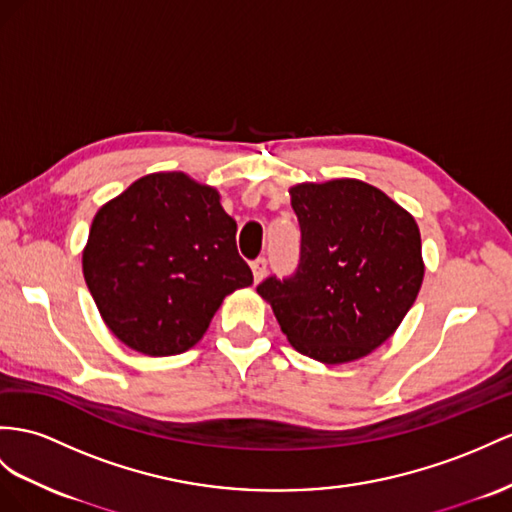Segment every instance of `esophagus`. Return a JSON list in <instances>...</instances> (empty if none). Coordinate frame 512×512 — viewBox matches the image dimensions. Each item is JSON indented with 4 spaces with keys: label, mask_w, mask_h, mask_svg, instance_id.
Instances as JSON below:
<instances>
[{
    "label": "esophagus",
    "mask_w": 512,
    "mask_h": 512,
    "mask_svg": "<svg viewBox=\"0 0 512 512\" xmlns=\"http://www.w3.org/2000/svg\"><path fill=\"white\" fill-rule=\"evenodd\" d=\"M251 270H253V277H255V281L259 283L261 279L266 277V272H268V261L264 259V257H257L253 264H251Z\"/></svg>",
    "instance_id": "1"
}]
</instances>
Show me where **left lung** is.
<instances>
[{"label":"left lung","instance_id":"8db88e82","mask_svg":"<svg viewBox=\"0 0 512 512\" xmlns=\"http://www.w3.org/2000/svg\"><path fill=\"white\" fill-rule=\"evenodd\" d=\"M300 225L292 277H268L270 303L298 352L326 365L368 357L396 333L424 281L415 218L359 179L298 183L290 190Z\"/></svg>","mask_w":512,"mask_h":512}]
</instances>
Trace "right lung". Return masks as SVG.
<instances>
[{
	"label": "right lung",
	"instance_id": "1",
	"mask_svg": "<svg viewBox=\"0 0 512 512\" xmlns=\"http://www.w3.org/2000/svg\"><path fill=\"white\" fill-rule=\"evenodd\" d=\"M235 231L212 186L183 173L131 183L95 214L82 253L108 329L149 357L190 350L225 296L253 283Z\"/></svg>",
	"mask_w": 512,
	"mask_h": 512
}]
</instances>
